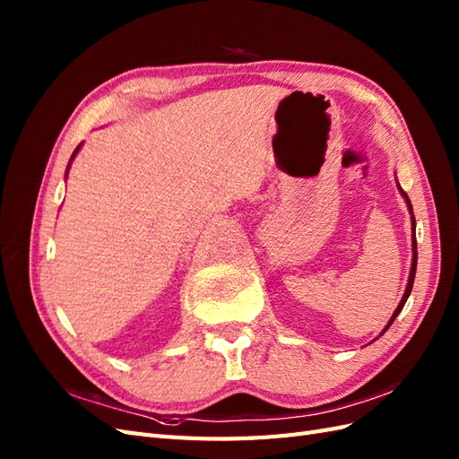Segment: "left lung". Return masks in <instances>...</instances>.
Wrapping results in <instances>:
<instances>
[{
    "label": "left lung",
    "instance_id": "1",
    "mask_svg": "<svg viewBox=\"0 0 459 459\" xmlns=\"http://www.w3.org/2000/svg\"><path fill=\"white\" fill-rule=\"evenodd\" d=\"M398 189H400V193L402 195H404V199H406V204H408V208H410V214H411V226H413V239H411V248H413V256H411V270H410V277H408V285H406V290H404V297H402V300H400V304L396 307V310H394V314L391 316V319H388V324H386V327L383 329V333L393 325V322L396 319V316L402 312V308H404V304H406V300H408V297H410V293H411V287H413V280H415V268H418V241H415V218H413V208H411V203H410V199H408V195H406V191H402V187L398 186ZM381 333V335H383Z\"/></svg>",
    "mask_w": 459,
    "mask_h": 459
}]
</instances>
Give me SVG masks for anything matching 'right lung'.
<instances>
[{
  "label": "right lung",
  "instance_id": "1",
  "mask_svg": "<svg viewBox=\"0 0 459 459\" xmlns=\"http://www.w3.org/2000/svg\"><path fill=\"white\" fill-rule=\"evenodd\" d=\"M80 147H82V143H80V145H78V147H76V149H74V152H73V157H71V162H73V159H74V157H76V152H78V151H80ZM71 162H68V166H66V170H68V169H71Z\"/></svg>",
  "mask_w": 459,
  "mask_h": 459
}]
</instances>
